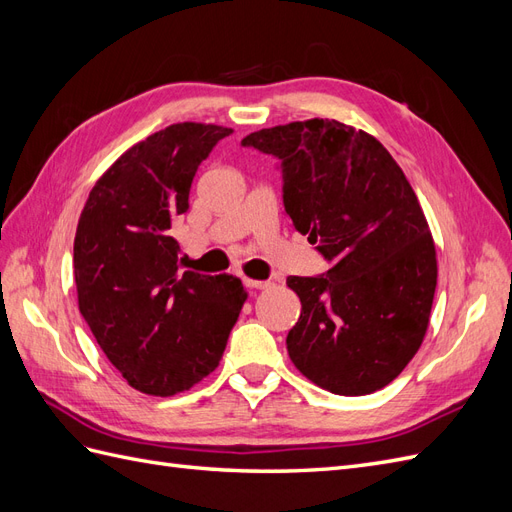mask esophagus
Masks as SVG:
<instances>
[{"label":"esophagus","instance_id":"esophagus-1","mask_svg":"<svg viewBox=\"0 0 512 512\" xmlns=\"http://www.w3.org/2000/svg\"><path fill=\"white\" fill-rule=\"evenodd\" d=\"M245 286L247 288H256V290H265V288H269L271 286V282H262V280H247V277H245Z\"/></svg>","mask_w":512,"mask_h":512}]
</instances>
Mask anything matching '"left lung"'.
Segmentation results:
<instances>
[{
    "instance_id": "1",
    "label": "left lung",
    "mask_w": 512,
    "mask_h": 512,
    "mask_svg": "<svg viewBox=\"0 0 512 512\" xmlns=\"http://www.w3.org/2000/svg\"><path fill=\"white\" fill-rule=\"evenodd\" d=\"M241 145L282 160L284 209L329 262L324 275L286 280L301 299L290 361L335 395L380 391L421 348L438 284L404 170L374 136L335 119L265 128Z\"/></svg>"
}]
</instances>
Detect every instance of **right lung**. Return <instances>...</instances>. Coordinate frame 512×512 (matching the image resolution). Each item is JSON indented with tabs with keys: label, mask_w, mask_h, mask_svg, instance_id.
Wrapping results in <instances>:
<instances>
[{
	"label": "right lung",
	"mask_w": 512,
	"mask_h": 512,
	"mask_svg": "<svg viewBox=\"0 0 512 512\" xmlns=\"http://www.w3.org/2000/svg\"><path fill=\"white\" fill-rule=\"evenodd\" d=\"M232 134L173 123L130 147L89 192L74 237L79 309L132 389L170 397L220 365L247 292L235 275L179 271L173 222L196 170Z\"/></svg>",
	"instance_id": "1"
}]
</instances>
